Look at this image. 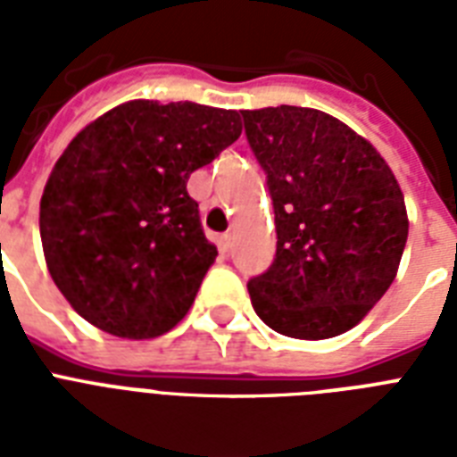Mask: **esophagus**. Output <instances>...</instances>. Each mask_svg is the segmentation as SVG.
<instances>
[{
	"label": "esophagus",
	"mask_w": 457,
	"mask_h": 457,
	"mask_svg": "<svg viewBox=\"0 0 457 457\" xmlns=\"http://www.w3.org/2000/svg\"><path fill=\"white\" fill-rule=\"evenodd\" d=\"M218 249H220L222 256H228L229 249H232V242H229V235H220V237H218Z\"/></svg>",
	"instance_id": "obj_1"
}]
</instances>
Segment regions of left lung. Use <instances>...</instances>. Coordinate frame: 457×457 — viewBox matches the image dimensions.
Masks as SVG:
<instances>
[{
  "instance_id": "1",
  "label": "left lung",
  "mask_w": 457,
  "mask_h": 457,
  "mask_svg": "<svg viewBox=\"0 0 457 457\" xmlns=\"http://www.w3.org/2000/svg\"><path fill=\"white\" fill-rule=\"evenodd\" d=\"M265 170L278 253L249 279L253 311L294 339H332L382 299L408 239L403 192L379 152L318 109L242 111Z\"/></svg>"
}]
</instances>
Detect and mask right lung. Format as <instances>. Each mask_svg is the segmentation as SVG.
Listing matches in <instances>:
<instances>
[{"mask_svg": "<svg viewBox=\"0 0 457 457\" xmlns=\"http://www.w3.org/2000/svg\"><path fill=\"white\" fill-rule=\"evenodd\" d=\"M239 135L237 111L149 99L75 135L46 179L39 237L78 315L123 339H154L185 318L218 256L187 179Z\"/></svg>", "mask_w": 457, "mask_h": 457, "instance_id": "add662e5", "label": "right lung"}]
</instances>
